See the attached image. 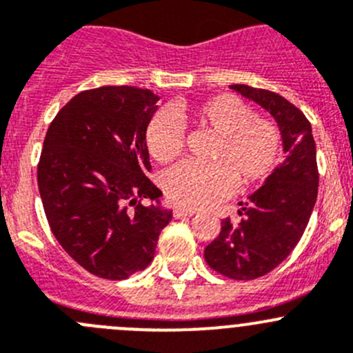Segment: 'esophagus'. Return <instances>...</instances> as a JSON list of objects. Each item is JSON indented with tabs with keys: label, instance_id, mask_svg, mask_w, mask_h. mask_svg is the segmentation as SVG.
<instances>
[{
	"label": "esophagus",
	"instance_id": "obj_1",
	"mask_svg": "<svg viewBox=\"0 0 353 353\" xmlns=\"http://www.w3.org/2000/svg\"><path fill=\"white\" fill-rule=\"evenodd\" d=\"M197 211L194 210H183V208H174L173 210V216L174 218H183V216H194Z\"/></svg>",
	"mask_w": 353,
	"mask_h": 353
}]
</instances>
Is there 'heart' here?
Wrapping results in <instances>:
<instances>
[{
	"label": "heart",
	"instance_id": "heart-1",
	"mask_svg": "<svg viewBox=\"0 0 353 353\" xmlns=\"http://www.w3.org/2000/svg\"><path fill=\"white\" fill-rule=\"evenodd\" d=\"M176 119L190 121L216 135L210 150L211 164L179 163L161 179L164 194L176 206H208L237 187L261 183L277 168L283 152L279 128L256 117L236 95H214L194 105L179 103L171 114L159 112L147 126L145 143L150 156L170 163L183 149V130Z\"/></svg>",
	"mask_w": 353,
	"mask_h": 353
}]
</instances>
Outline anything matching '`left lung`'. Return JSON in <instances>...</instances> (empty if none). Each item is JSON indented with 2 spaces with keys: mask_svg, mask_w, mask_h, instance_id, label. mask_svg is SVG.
<instances>
[{
  "mask_svg": "<svg viewBox=\"0 0 353 353\" xmlns=\"http://www.w3.org/2000/svg\"><path fill=\"white\" fill-rule=\"evenodd\" d=\"M230 88L274 117L286 154L248 203H239L243 218L237 223L230 218L221 221L218 237L204 250L208 265L218 274L251 281L286 260L303 236L317 199V154L310 123L298 107L268 90Z\"/></svg>",
  "mask_w": 353,
  "mask_h": 353,
  "instance_id": "8db88e82",
  "label": "left lung"
}]
</instances>
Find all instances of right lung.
Listing matches in <instances>:
<instances>
[{
	"label": "right lung",
	"mask_w": 353,
	"mask_h": 353,
	"mask_svg": "<svg viewBox=\"0 0 353 353\" xmlns=\"http://www.w3.org/2000/svg\"><path fill=\"white\" fill-rule=\"evenodd\" d=\"M157 100L135 86L88 90L46 132L38 187L50 229L72 260L103 279L143 270L173 216L145 176V132Z\"/></svg>",
	"instance_id": "right-lung-1"
}]
</instances>
